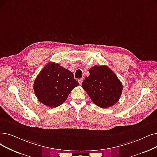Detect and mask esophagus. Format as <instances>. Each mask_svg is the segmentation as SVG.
I'll return each instance as SVG.
<instances>
[{
	"label": "esophagus",
	"instance_id": "1",
	"mask_svg": "<svg viewBox=\"0 0 157 157\" xmlns=\"http://www.w3.org/2000/svg\"><path fill=\"white\" fill-rule=\"evenodd\" d=\"M83 78H81V79H78V82H79V83L80 85H81V84H82V82H83Z\"/></svg>",
	"mask_w": 157,
	"mask_h": 157
}]
</instances>
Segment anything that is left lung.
<instances>
[{
	"instance_id": "8db88e82",
	"label": "left lung",
	"mask_w": 157,
	"mask_h": 157,
	"mask_svg": "<svg viewBox=\"0 0 157 157\" xmlns=\"http://www.w3.org/2000/svg\"><path fill=\"white\" fill-rule=\"evenodd\" d=\"M88 71L90 76L85 78L82 86L94 103L103 108L117 103L122 85L115 74L106 65H95Z\"/></svg>"
}]
</instances>
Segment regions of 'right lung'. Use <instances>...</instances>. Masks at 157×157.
I'll use <instances>...</instances> for the list:
<instances>
[{"instance_id": "1", "label": "right lung", "mask_w": 157, "mask_h": 157, "mask_svg": "<svg viewBox=\"0 0 157 157\" xmlns=\"http://www.w3.org/2000/svg\"><path fill=\"white\" fill-rule=\"evenodd\" d=\"M78 85L72 72L58 63L51 62L38 74L33 88L41 103L55 108L63 104L71 90Z\"/></svg>"}]
</instances>
